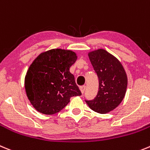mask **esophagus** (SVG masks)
<instances>
[{"label": "esophagus", "instance_id": "esophagus-1", "mask_svg": "<svg viewBox=\"0 0 150 150\" xmlns=\"http://www.w3.org/2000/svg\"><path fill=\"white\" fill-rule=\"evenodd\" d=\"M85 86H81V87H80V90L81 92V93H83L85 91Z\"/></svg>", "mask_w": 150, "mask_h": 150}]
</instances>
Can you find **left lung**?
I'll list each match as a JSON object with an SVG mask.
<instances>
[{"instance_id": "1", "label": "left lung", "mask_w": 150, "mask_h": 150, "mask_svg": "<svg viewBox=\"0 0 150 150\" xmlns=\"http://www.w3.org/2000/svg\"><path fill=\"white\" fill-rule=\"evenodd\" d=\"M89 59L98 78V90L93 100L86 101L99 114L112 111L122 102L127 90L128 78L120 61L105 49L88 53Z\"/></svg>"}]
</instances>
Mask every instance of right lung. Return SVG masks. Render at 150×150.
Segmentation results:
<instances>
[{
	"mask_svg": "<svg viewBox=\"0 0 150 150\" xmlns=\"http://www.w3.org/2000/svg\"><path fill=\"white\" fill-rule=\"evenodd\" d=\"M77 58L71 50L54 48L42 52L32 62L25 75V87L37 111L54 114L68 105L71 97L81 95L69 72Z\"/></svg>",
	"mask_w": 150,
	"mask_h": 150,
	"instance_id": "obj_1",
	"label": "right lung"
}]
</instances>
